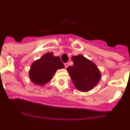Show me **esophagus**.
Here are the masks:
<instances>
[{
	"label": "esophagus",
	"mask_w": 130,
	"mask_h": 130,
	"mask_svg": "<svg viewBox=\"0 0 130 130\" xmlns=\"http://www.w3.org/2000/svg\"><path fill=\"white\" fill-rule=\"evenodd\" d=\"M64 66H65V68H67L69 66V64L68 63H66V64H64Z\"/></svg>",
	"instance_id": "34e87169"
}]
</instances>
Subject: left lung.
Instances as JSON below:
<instances>
[{
    "mask_svg": "<svg viewBox=\"0 0 130 130\" xmlns=\"http://www.w3.org/2000/svg\"><path fill=\"white\" fill-rule=\"evenodd\" d=\"M73 65L68 66L67 71L73 85L78 90L88 92L97 85L102 74L94 62L82 55L72 57Z\"/></svg>",
    "mask_w": 130,
    "mask_h": 130,
    "instance_id": "obj_1",
    "label": "left lung"
}]
</instances>
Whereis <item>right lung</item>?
Masks as SVG:
<instances>
[{
  "instance_id": "add662e5",
  "label": "right lung",
  "mask_w": 130,
  "mask_h": 130,
  "mask_svg": "<svg viewBox=\"0 0 130 130\" xmlns=\"http://www.w3.org/2000/svg\"><path fill=\"white\" fill-rule=\"evenodd\" d=\"M64 68L60 57L47 53L31 64L28 75L34 85L43 86L51 81L58 70Z\"/></svg>"
}]
</instances>
